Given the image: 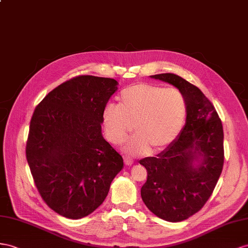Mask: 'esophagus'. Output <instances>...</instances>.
I'll list each match as a JSON object with an SVG mask.
<instances>
[{
	"label": "esophagus",
	"mask_w": 248,
	"mask_h": 248,
	"mask_svg": "<svg viewBox=\"0 0 248 248\" xmlns=\"http://www.w3.org/2000/svg\"><path fill=\"white\" fill-rule=\"evenodd\" d=\"M124 163L126 164V166H132V164L134 163V161H133L132 158H130V157H126V156H124Z\"/></svg>",
	"instance_id": "1"
}]
</instances>
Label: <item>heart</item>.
<instances>
[{
	"mask_svg": "<svg viewBox=\"0 0 248 248\" xmlns=\"http://www.w3.org/2000/svg\"><path fill=\"white\" fill-rule=\"evenodd\" d=\"M186 99L176 88L137 84L124 89L118 105L108 104L103 112L107 138L114 144L122 143L135 129L136 134L125 144L134 154L158 151L178 136L186 123Z\"/></svg>",
	"mask_w": 248,
	"mask_h": 248,
	"instance_id": "heart-1",
	"label": "heart"
}]
</instances>
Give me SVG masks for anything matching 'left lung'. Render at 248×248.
Returning a JSON list of instances; mask_svg holds the SVG:
<instances>
[{
	"label": "left lung",
	"instance_id": "left-lung-1",
	"mask_svg": "<svg viewBox=\"0 0 248 248\" xmlns=\"http://www.w3.org/2000/svg\"><path fill=\"white\" fill-rule=\"evenodd\" d=\"M186 96V122L179 136L157 157L143 158L147 181L141 198L163 220L180 222L205 204L223 169V126L215 107L199 88L174 73L152 75Z\"/></svg>",
	"mask_w": 248,
	"mask_h": 248
}]
</instances>
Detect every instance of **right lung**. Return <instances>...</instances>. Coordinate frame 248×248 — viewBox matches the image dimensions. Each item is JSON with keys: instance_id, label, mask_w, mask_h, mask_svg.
<instances>
[{"instance_id": "obj_1", "label": "right lung", "mask_w": 248, "mask_h": 248, "mask_svg": "<svg viewBox=\"0 0 248 248\" xmlns=\"http://www.w3.org/2000/svg\"><path fill=\"white\" fill-rule=\"evenodd\" d=\"M117 85L113 78L76 76L49 92L33 112L26 158L43 200L62 217L93 213L124 168L101 134L103 112Z\"/></svg>"}]
</instances>
